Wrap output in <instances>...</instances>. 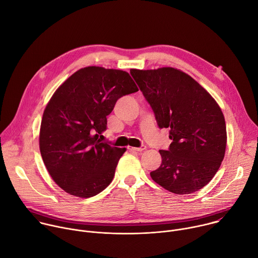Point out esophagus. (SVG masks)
I'll return each instance as SVG.
<instances>
[{"instance_id": "1", "label": "esophagus", "mask_w": 258, "mask_h": 258, "mask_svg": "<svg viewBox=\"0 0 258 258\" xmlns=\"http://www.w3.org/2000/svg\"><path fill=\"white\" fill-rule=\"evenodd\" d=\"M147 147L146 146H141V147H127V149L130 151H137V152H141V151H144L146 150Z\"/></svg>"}]
</instances>
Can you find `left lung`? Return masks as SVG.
Returning <instances> with one entry per match:
<instances>
[{"label":"left lung","mask_w":258,"mask_h":258,"mask_svg":"<svg viewBox=\"0 0 258 258\" xmlns=\"http://www.w3.org/2000/svg\"><path fill=\"white\" fill-rule=\"evenodd\" d=\"M131 75L158 126L168 127L172 141L167 151H159L162 162L150 172L152 179L178 195L202 189L225 157L227 130L222 109L203 87L178 69H132Z\"/></svg>","instance_id":"obj_1"}]
</instances>
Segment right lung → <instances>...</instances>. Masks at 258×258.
<instances>
[{
  "label": "right lung",
  "instance_id": "add662e5",
  "mask_svg": "<svg viewBox=\"0 0 258 258\" xmlns=\"http://www.w3.org/2000/svg\"><path fill=\"white\" fill-rule=\"evenodd\" d=\"M138 91L127 72L89 66L54 93L43 114L40 150L50 175L66 193L90 198L112 181L125 148L103 143L102 133L116 101Z\"/></svg>",
  "mask_w": 258,
  "mask_h": 258
}]
</instances>
